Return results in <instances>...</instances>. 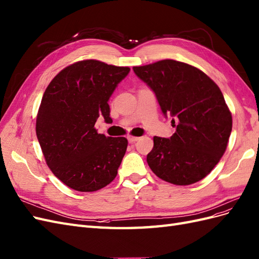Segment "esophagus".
<instances>
[{
  "instance_id": "obj_1",
  "label": "esophagus",
  "mask_w": 259,
  "mask_h": 259,
  "mask_svg": "<svg viewBox=\"0 0 259 259\" xmlns=\"http://www.w3.org/2000/svg\"><path fill=\"white\" fill-rule=\"evenodd\" d=\"M127 139H128V141L130 143H135L136 141H138V140H139V137H135V136L129 135V136H127Z\"/></svg>"
}]
</instances>
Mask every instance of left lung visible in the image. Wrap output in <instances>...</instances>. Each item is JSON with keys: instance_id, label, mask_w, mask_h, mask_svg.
<instances>
[{"instance_id": "obj_1", "label": "left lung", "mask_w": 259, "mask_h": 259, "mask_svg": "<svg viewBox=\"0 0 259 259\" xmlns=\"http://www.w3.org/2000/svg\"><path fill=\"white\" fill-rule=\"evenodd\" d=\"M134 70L154 91L164 115L178 121L169 139L153 138L146 157L152 171L176 186L204 179L223 157L232 130V115L219 87L201 69L175 60Z\"/></svg>"}]
</instances>
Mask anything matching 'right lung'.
<instances>
[{
  "mask_svg": "<svg viewBox=\"0 0 259 259\" xmlns=\"http://www.w3.org/2000/svg\"><path fill=\"white\" fill-rule=\"evenodd\" d=\"M129 67L97 60L73 63L52 79L36 115L35 134L51 171L79 192L106 187L117 176L128 140L99 134L94 124L109 117L108 100Z\"/></svg>",
  "mask_w": 259,
  "mask_h": 259,
  "instance_id": "right-lung-1",
  "label": "right lung"
}]
</instances>
